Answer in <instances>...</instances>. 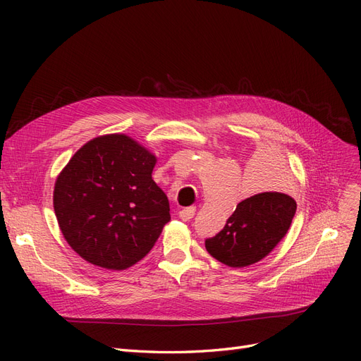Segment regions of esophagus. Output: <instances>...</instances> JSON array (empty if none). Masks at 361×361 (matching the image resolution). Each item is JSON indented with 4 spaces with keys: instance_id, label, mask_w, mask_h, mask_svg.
<instances>
[{
    "instance_id": "1",
    "label": "esophagus",
    "mask_w": 361,
    "mask_h": 361,
    "mask_svg": "<svg viewBox=\"0 0 361 361\" xmlns=\"http://www.w3.org/2000/svg\"><path fill=\"white\" fill-rule=\"evenodd\" d=\"M195 214V206H188V207H183L182 211H179V216L182 218L183 221H190L191 218Z\"/></svg>"
}]
</instances>
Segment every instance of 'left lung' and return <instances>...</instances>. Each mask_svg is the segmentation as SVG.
Listing matches in <instances>:
<instances>
[{
    "label": "left lung",
    "instance_id": "obj_1",
    "mask_svg": "<svg viewBox=\"0 0 361 361\" xmlns=\"http://www.w3.org/2000/svg\"><path fill=\"white\" fill-rule=\"evenodd\" d=\"M271 167L265 171H271ZM295 211L297 202L285 192L255 194L238 203L223 231L204 239V247L212 257L228 267L253 265L286 235Z\"/></svg>",
    "mask_w": 361,
    "mask_h": 361
}]
</instances>
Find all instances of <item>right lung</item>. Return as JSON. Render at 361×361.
Segmentation results:
<instances>
[{
	"label": "right lung",
	"mask_w": 361,
	"mask_h": 361,
	"mask_svg": "<svg viewBox=\"0 0 361 361\" xmlns=\"http://www.w3.org/2000/svg\"><path fill=\"white\" fill-rule=\"evenodd\" d=\"M157 158L123 134L84 145L60 173L54 211L68 244L108 269L145 257L170 221L167 195L152 179Z\"/></svg>",
	"instance_id": "add662e5"
}]
</instances>
